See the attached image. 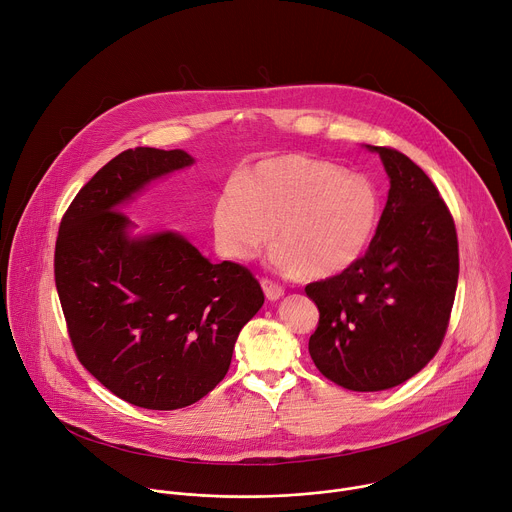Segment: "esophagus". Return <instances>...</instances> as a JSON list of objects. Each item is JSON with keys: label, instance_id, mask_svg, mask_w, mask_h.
<instances>
[{"label": "esophagus", "instance_id": "esophagus-1", "mask_svg": "<svg viewBox=\"0 0 512 512\" xmlns=\"http://www.w3.org/2000/svg\"><path fill=\"white\" fill-rule=\"evenodd\" d=\"M261 287H263V291H265L267 300H271V302H275V300H279V298L283 296V287H281L279 283L267 279V277L261 279Z\"/></svg>", "mask_w": 512, "mask_h": 512}]
</instances>
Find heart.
I'll return each instance as SVG.
<instances>
[{"mask_svg":"<svg viewBox=\"0 0 512 512\" xmlns=\"http://www.w3.org/2000/svg\"><path fill=\"white\" fill-rule=\"evenodd\" d=\"M381 223L375 184L306 156H277L231 180L212 204L221 253L247 261L277 239L275 263L289 273L326 279L350 269Z\"/></svg>","mask_w":512,"mask_h":512,"instance_id":"b5f03b06","label":"heart"}]
</instances>
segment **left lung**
<instances>
[{"instance_id": "left-lung-1", "label": "left lung", "mask_w": 512, "mask_h": 512, "mask_svg": "<svg viewBox=\"0 0 512 512\" xmlns=\"http://www.w3.org/2000/svg\"><path fill=\"white\" fill-rule=\"evenodd\" d=\"M369 150L391 178L377 235L350 269L306 285L320 312L310 356L348 391H385L425 367L444 342L460 273L440 190L405 154Z\"/></svg>"}]
</instances>
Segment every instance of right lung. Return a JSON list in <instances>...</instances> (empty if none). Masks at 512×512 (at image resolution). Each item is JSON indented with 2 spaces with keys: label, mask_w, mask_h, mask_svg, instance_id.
<instances>
[{
  "label": "right lung",
  "mask_w": 512,
  "mask_h": 512,
  "mask_svg": "<svg viewBox=\"0 0 512 512\" xmlns=\"http://www.w3.org/2000/svg\"><path fill=\"white\" fill-rule=\"evenodd\" d=\"M194 160L135 148L105 164L66 208L54 279L83 367L119 399L172 411L200 401L231 367L241 328L265 302L255 275L210 263L176 233L131 239L119 204Z\"/></svg>",
  "instance_id": "1"
}]
</instances>
